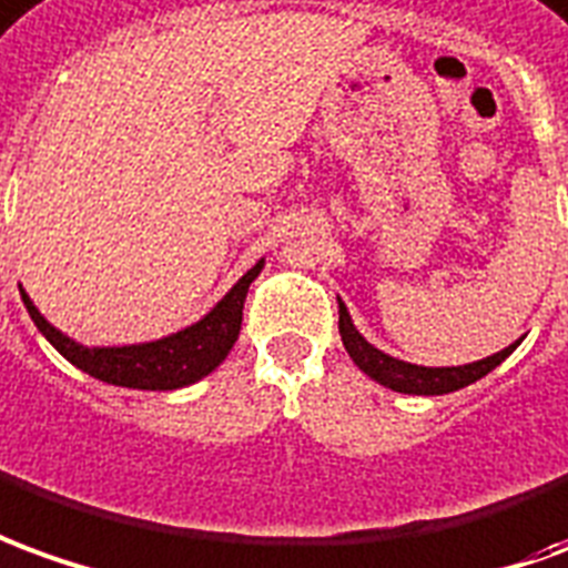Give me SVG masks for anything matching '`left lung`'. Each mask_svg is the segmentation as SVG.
I'll use <instances>...</instances> for the list:
<instances>
[{
    "instance_id": "left-lung-1",
    "label": "left lung",
    "mask_w": 568,
    "mask_h": 568,
    "mask_svg": "<svg viewBox=\"0 0 568 568\" xmlns=\"http://www.w3.org/2000/svg\"><path fill=\"white\" fill-rule=\"evenodd\" d=\"M339 336L342 345H345V352L348 357L355 361L357 367L367 373L369 379H376L385 388H392V392L400 394H449L458 392V388H465L470 382L484 379L486 373H493V369L505 361V357L517 348V342L508 345V348H501L498 355H489L484 361H474V364H462V367H419V364H406V361H397V357L385 355L379 352L376 345H369L357 327L352 324V315H348V308L339 300Z\"/></svg>"
}]
</instances>
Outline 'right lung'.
Returning a JSON list of instances; mask_svg holds the SVG:
<instances>
[{
  "instance_id": "right-lung-1",
  "label": "right lung",
  "mask_w": 568,
  "mask_h": 568,
  "mask_svg": "<svg viewBox=\"0 0 568 568\" xmlns=\"http://www.w3.org/2000/svg\"><path fill=\"white\" fill-rule=\"evenodd\" d=\"M265 260L247 268L239 277V284L213 305L207 315L195 321L192 327H183L155 342H136V345H82L60 333L54 324H48L45 315L33 305L27 291L20 287V300L33 317L39 333L45 336L60 355L79 367L88 376L122 388H136V392H174L186 388L192 382L204 379L207 373L220 367L232 345L241 333V312L247 300V287L260 272Z\"/></svg>"
}]
</instances>
